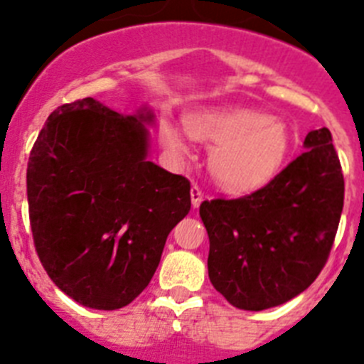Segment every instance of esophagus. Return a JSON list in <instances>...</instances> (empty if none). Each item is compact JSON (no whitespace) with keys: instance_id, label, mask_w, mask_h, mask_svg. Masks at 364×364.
I'll use <instances>...</instances> for the list:
<instances>
[{"instance_id":"esophagus-1","label":"esophagus","mask_w":364,"mask_h":364,"mask_svg":"<svg viewBox=\"0 0 364 364\" xmlns=\"http://www.w3.org/2000/svg\"><path fill=\"white\" fill-rule=\"evenodd\" d=\"M202 200H204V193L200 191V188L198 186H193L191 188V205L197 210L198 205L202 204Z\"/></svg>"}]
</instances>
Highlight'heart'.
<instances>
[{"mask_svg": "<svg viewBox=\"0 0 364 364\" xmlns=\"http://www.w3.org/2000/svg\"><path fill=\"white\" fill-rule=\"evenodd\" d=\"M188 134L210 144V171L230 193H252L281 171L290 133L281 120L244 107H213L188 112L186 127L173 120L160 124V142L176 159L189 154Z\"/></svg>", "mask_w": 364, "mask_h": 364, "instance_id": "b5f03b06", "label": "heart"}]
</instances>
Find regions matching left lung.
I'll list each match as a JSON object with an SVG mask.
<instances>
[{
  "instance_id": "obj_1",
  "label": "left lung",
  "mask_w": 364,
  "mask_h": 364,
  "mask_svg": "<svg viewBox=\"0 0 364 364\" xmlns=\"http://www.w3.org/2000/svg\"><path fill=\"white\" fill-rule=\"evenodd\" d=\"M302 147L259 191L200 204L210 281L239 310H268L297 297L332 250L345 200L332 133L310 131Z\"/></svg>"
}]
</instances>
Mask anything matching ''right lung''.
Here are the masks:
<instances>
[{"mask_svg":"<svg viewBox=\"0 0 364 364\" xmlns=\"http://www.w3.org/2000/svg\"><path fill=\"white\" fill-rule=\"evenodd\" d=\"M153 109L122 114L95 98L47 118L28 156L36 252L54 284L92 310L146 290L167 235L191 210L189 182L149 156Z\"/></svg>","mask_w":364,"mask_h":364,"instance_id":"obj_1","label":"right lung"}]
</instances>
